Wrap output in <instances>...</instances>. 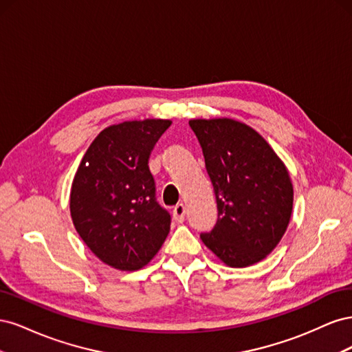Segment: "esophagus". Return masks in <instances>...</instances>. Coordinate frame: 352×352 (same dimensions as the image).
<instances>
[{"label": "esophagus", "instance_id": "34e87169", "mask_svg": "<svg viewBox=\"0 0 352 352\" xmlns=\"http://www.w3.org/2000/svg\"><path fill=\"white\" fill-rule=\"evenodd\" d=\"M185 206L184 204H177L175 208H173V219L176 223H182L185 220Z\"/></svg>", "mask_w": 352, "mask_h": 352}]
</instances>
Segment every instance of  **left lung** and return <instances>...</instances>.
I'll list each match as a JSON object with an SVG mask.
<instances>
[{"label":"left lung","mask_w":352,"mask_h":352,"mask_svg":"<svg viewBox=\"0 0 352 352\" xmlns=\"http://www.w3.org/2000/svg\"><path fill=\"white\" fill-rule=\"evenodd\" d=\"M214 188L217 221L201 239L229 267L276 248L289 225L294 188L282 160L252 127L232 119L189 120Z\"/></svg>","instance_id":"obj_1"}]
</instances>
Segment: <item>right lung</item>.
<instances>
[{"label": "right lung", "mask_w": 352, "mask_h": 352, "mask_svg": "<svg viewBox=\"0 0 352 352\" xmlns=\"http://www.w3.org/2000/svg\"><path fill=\"white\" fill-rule=\"evenodd\" d=\"M172 124L146 119L104 129L85 153L70 190V214L82 241L114 269L150 263L170 232L148 167L154 145Z\"/></svg>", "instance_id": "1"}]
</instances>
